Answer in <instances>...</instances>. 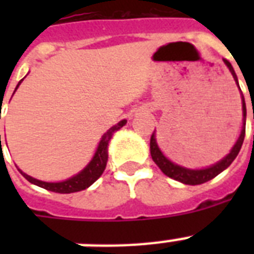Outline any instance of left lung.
Returning <instances> with one entry per match:
<instances>
[{"label":"left lung","instance_id":"1","mask_svg":"<svg viewBox=\"0 0 254 254\" xmlns=\"http://www.w3.org/2000/svg\"><path fill=\"white\" fill-rule=\"evenodd\" d=\"M225 63V65L228 67V69L232 73L233 79L236 81L237 87L240 89V85H239V80H237L236 72L233 69L232 64L229 63L227 59H223ZM241 92V89H240ZM241 104H243V116H244V123H243V127H241V133L237 138L236 143L233 145V147L231 149L228 154L225 155L224 158L220 159L219 162H216L215 165H211L208 167H204V169H187V167H183L181 165H177L174 163L173 161H170L166 155L163 154L161 149H159L158 143H157V139H155V130L154 133L151 134L150 138V154L151 158L157 163V166L162 170V173L165 175H167L169 178H173L175 181L181 182L183 185H190V186H196L201 185V183H205V182L211 181L213 178L219 175L221 171H224L227 167L231 165V163L235 161V158L239 154L241 146H243V142H244L245 137V120H247V105H245L244 96L241 93Z\"/></svg>","mask_w":254,"mask_h":254}]
</instances>
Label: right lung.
Listing matches in <instances>:
<instances>
[{"label":"right lung","instance_id":"add662e5","mask_svg":"<svg viewBox=\"0 0 254 254\" xmlns=\"http://www.w3.org/2000/svg\"><path fill=\"white\" fill-rule=\"evenodd\" d=\"M23 81L22 79L18 85L15 87V91L17 88L21 85V83ZM14 91V92H15ZM127 124V120H121L119 124H116L115 127H112L111 129H108L107 133H104V135L101 137L99 142V146L96 149L95 155L92 157V159L89 161L87 166L81 170L80 173H77L76 175L65 179V181L62 182H43L39 181V179H35V178L30 177L26 173H23L21 169H18L21 171V174L23 177L35 186H39L42 189L49 190V191H53V192L58 193H71V192H77V191H81V190L88 189L89 186L93 185L100 177L101 174L104 173L105 166H107L108 161V145H109V141H111L113 133L117 130H120L121 127ZM0 143H1V134H0Z\"/></svg>","mask_w":254,"mask_h":254}]
</instances>
